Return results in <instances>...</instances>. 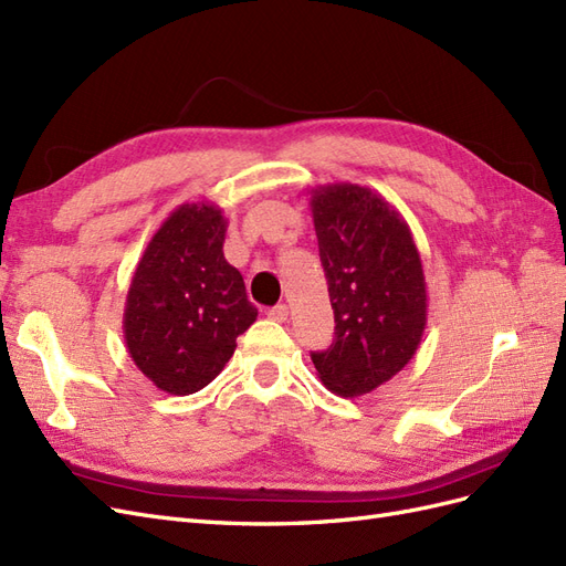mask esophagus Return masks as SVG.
<instances>
[{
  "instance_id": "obj_1",
  "label": "esophagus",
  "mask_w": 566,
  "mask_h": 566,
  "mask_svg": "<svg viewBox=\"0 0 566 566\" xmlns=\"http://www.w3.org/2000/svg\"><path fill=\"white\" fill-rule=\"evenodd\" d=\"M287 314H290L287 304H276V307L269 310V318H273V321H285Z\"/></svg>"
}]
</instances>
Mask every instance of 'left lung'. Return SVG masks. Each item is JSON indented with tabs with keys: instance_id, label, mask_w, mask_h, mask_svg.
Listing matches in <instances>:
<instances>
[{
	"instance_id": "8db88e82",
	"label": "left lung",
	"mask_w": 566,
	"mask_h": 566,
	"mask_svg": "<svg viewBox=\"0 0 566 566\" xmlns=\"http://www.w3.org/2000/svg\"><path fill=\"white\" fill-rule=\"evenodd\" d=\"M310 207L335 316L333 345L312 361L331 392L366 395L400 374L421 343V256L402 213L357 182L312 188Z\"/></svg>"
}]
</instances>
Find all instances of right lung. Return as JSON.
I'll use <instances>...</instances> for the list:
<instances>
[{"label":"right lung","mask_w":566,"mask_h":566,"mask_svg":"<svg viewBox=\"0 0 566 566\" xmlns=\"http://www.w3.org/2000/svg\"><path fill=\"white\" fill-rule=\"evenodd\" d=\"M219 205L186 202L151 235L124 310L128 355L169 395L209 386L256 321L240 271L226 262Z\"/></svg>","instance_id":"1"}]
</instances>
